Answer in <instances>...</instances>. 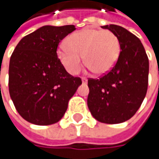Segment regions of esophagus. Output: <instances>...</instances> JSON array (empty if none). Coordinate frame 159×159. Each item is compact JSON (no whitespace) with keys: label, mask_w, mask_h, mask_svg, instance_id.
<instances>
[{"label":"esophagus","mask_w":159,"mask_h":159,"mask_svg":"<svg viewBox=\"0 0 159 159\" xmlns=\"http://www.w3.org/2000/svg\"><path fill=\"white\" fill-rule=\"evenodd\" d=\"M81 80H82V83H84V84H86V83L88 82V80H87V78H85V77H83Z\"/></svg>","instance_id":"esophagus-1"}]
</instances>
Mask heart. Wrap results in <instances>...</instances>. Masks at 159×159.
<instances>
[{"mask_svg": "<svg viewBox=\"0 0 159 159\" xmlns=\"http://www.w3.org/2000/svg\"><path fill=\"white\" fill-rule=\"evenodd\" d=\"M57 57L71 74L78 73L86 64L96 74H105L114 67L120 54L119 37L111 31L85 28L70 34L66 45L58 47Z\"/></svg>", "mask_w": 159, "mask_h": 159, "instance_id": "heart-1", "label": "heart"}]
</instances>
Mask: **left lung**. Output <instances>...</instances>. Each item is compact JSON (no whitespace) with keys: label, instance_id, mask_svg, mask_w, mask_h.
I'll list each match as a JSON object with an SVG mask.
<instances>
[{"label":"left lung","instance_id":"8db88e82","mask_svg":"<svg viewBox=\"0 0 159 159\" xmlns=\"http://www.w3.org/2000/svg\"><path fill=\"white\" fill-rule=\"evenodd\" d=\"M119 37L120 54L116 64L99 79H89L88 106L102 123L119 124L136 113L148 89L149 59L143 45L122 26H102Z\"/></svg>","mask_w":159,"mask_h":159}]
</instances>
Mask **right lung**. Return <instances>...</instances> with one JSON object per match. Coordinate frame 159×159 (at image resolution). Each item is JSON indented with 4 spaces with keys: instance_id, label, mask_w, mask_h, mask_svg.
<instances>
[{
    "instance_id": "obj_1",
    "label": "right lung",
    "mask_w": 159,
    "mask_h": 159,
    "mask_svg": "<svg viewBox=\"0 0 159 159\" xmlns=\"http://www.w3.org/2000/svg\"><path fill=\"white\" fill-rule=\"evenodd\" d=\"M75 29L44 25L25 36L10 57L9 95L17 112L32 124L58 122L82 83L66 71L57 54L59 42Z\"/></svg>"
}]
</instances>
